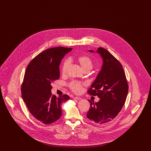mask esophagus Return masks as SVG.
I'll list each match as a JSON object with an SVG mask.
<instances>
[{"label":"esophagus","instance_id":"34e87169","mask_svg":"<svg viewBox=\"0 0 151 151\" xmlns=\"http://www.w3.org/2000/svg\"><path fill=\"white\" fill-rule=\"evenodd\" d=\"M73 99H76V100H81V99L80 97H78V96L74 97V98H73Z\"/></svg>","mask_w":151,"mask_h":151}]
</instances>
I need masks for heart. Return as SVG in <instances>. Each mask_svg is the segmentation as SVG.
<instances>
[{
	"instance_id": "obj_1",
	"label": "heart",
	"mask_w": 151,
	"mask_h": 151,
	"mask_svg": "<svg viewBox=\"0 0 151 151\" xmlns=\"http://www.w3.org/2000/svg\"><path fill=\"white\" fill-rule=\"evenodd\" d=\"M77 61L84 71H89L90 70L92 69L93 67V62L92 59L87 55H83L79 56L77 58ZM70 63L71 61L70 59H66L63 62L61 68V72L63 75L66 73ZM84 85V84L83 83L74 81L69 84V87L74 93H80L83 90V86Z\"/></svg>"
}]
</instances>
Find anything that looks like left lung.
<instances>
[{
    "label": "left lung",
    "instance_id": "left-lung-1",
    "mask_svg": "<svg viewBox=\"0 0 151 151\" xmlns=\"http://www.w3.org/2000/svg\"><path fill=\"white\" fill-rule=\"evenodd\" d=\"M97 52L102 58L103 65L88 93L97 96L100 100L95 103L89 100L91 107L86 116L97 124H105L112 121L121 110L129 86L121 63L105 49L99 47Z\"/></svg>",
    "mask_w": 151,
    "mask_h": 151
}]
</instances>
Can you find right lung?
Here are the masks:
<instances>
[{"label":"right lung","instance_id":"1","mask_svg":"<svg viewBox=\"0 0 151 151\" xmlns=\"http://www.w3.org/2000/svg\"><path fill=\"white\" fill-rule=\"evenodd\" d=\"M71 50L56 47L43 51L32 59L26 69L21 88L22 98L30 113L43 124L59 119L62 103L70 99L67 94L59 97L52 95L51 84L59 78L61 60Z\"/></svg>","mask_w":151,"mask_h":151}]
</instances>
